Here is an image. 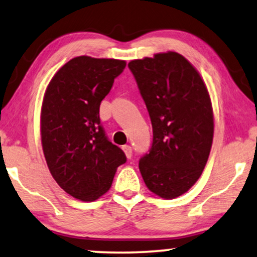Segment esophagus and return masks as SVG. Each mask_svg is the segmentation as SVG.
Segmentation results:
<instances>
[{
	"label": "esophagus",
	"instance_id": "1",
	"mask_svg": "<svg viewBox=\"0 0 257 257\" xmlns=\"http://www.w3.org/2000/svg\"><path fill=\"white\" fill-rule=\"evenodd\" d=\"M122 151L125 152L126 157H127L128 159H131V158H132V147L130 145H125V146H122Z\"/></svg>",
	"mask_w": 257,
	"mask_h": 257
}]
</instances>
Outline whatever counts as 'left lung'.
<instances>
[{"instance_id": "left-lung-1", "label": "left lung", "mask_w": 257, "mask_h": 257, "mask_svg": "<svg viewBox=\"0 0 257 257\" xmlns=\"http://www.w3.org/2000/svg\"><path fill=\"white\" fill-rule=\"evenodd\" d=\"M153 128L149 153L139 160L147 188L178 198L198 181L213 143L214 117L206 84L178 52L128 63Z\"/></svg>"}]
</instances>
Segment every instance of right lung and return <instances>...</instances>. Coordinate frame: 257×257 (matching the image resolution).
Returning <instances> with one entry per match:
<instances>
[{"label": "right lung", "mask_w": 257, "mask_h": 257, "mask_svg": "<svg viewBox=\"0 0 257 257\" xmlns=\"http://www.w3.org/2000/svg\"><path fill=\"white\" fill-rule=\"evenodd\" d=\"M126 62L79 56L49 83L41 111V139L49 171L61 188L82 201L110 189L126 156L107 139L99 106Z\"/></svg>", "instance_id": "right-lung-1"}]
</instances>
